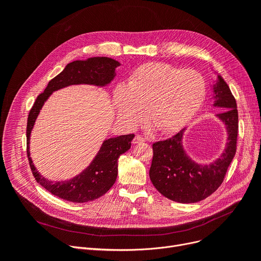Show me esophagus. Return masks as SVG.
Returning <instances> with one entry per match:
<instances>
[{
  "label": "esophagus",
  "instance_id": "esophagus-1",
  "mask_svg": "<svg viewBox=\"0 0 261 261\" xmlns=\"http://www.w3.org/2000/svg\"><path fill=\"white\" fill-rule=\"evenodd\" d=\"M144 142H145V139L141 135H135V138L133 139V144H140Z\"/></svg>",
  "mask_w": 261,
  "mask_h": 261
}]
</instances>
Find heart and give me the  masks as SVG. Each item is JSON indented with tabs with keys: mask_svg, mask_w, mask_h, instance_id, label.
<instances>
[{
	"mask_svg": "<svg viewBox=\"0 0 261 261\" xmlns=\"http://www.w3.org/2000/svg\"><path fill=\"white\" fill-rule=\"evenodd\" d=\"M206 95V82L195 70L168 63H146L114 91L118 117L129 128L146 118L161 134L179 131L193 119Z\"/></svg>",
	"mask_w": 261,
	"mask_h": 261,
	"instance_id": "b5f03b06",
	"label": "heart"
}]
</instances>
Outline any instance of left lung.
I'll return each mask as SVG.
<instances>
[{"instance_id":"8db88e82","label":"left lung","mask_w":261,"mask_h":261,"mask_svg":"<svg viewBox=\"0 0 261 261\" xmlns=\"http://www.w3.org/2000/svg\"><path fill=\"white\" fill-rule=\"evenodd\" d=\"M214 106L223 108V111L217 116L225 123L228 134L224 152L217 161L201 165L191 160L182 145L185 129L152 145L150 180L164 197L172 201L196 203L206 199L222 184L235 156L238 135L236 99L221 76H218L217 84L214 85Z\"/></svg>"}]
</instances>
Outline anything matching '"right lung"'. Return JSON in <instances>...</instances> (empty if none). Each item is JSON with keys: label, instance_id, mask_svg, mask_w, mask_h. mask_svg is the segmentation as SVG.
I'll return each instance as SVG.
<instances>
[{"label": "right lung", "instance_id": "obj_1", "mask_svg": "<svg viewBox=\"0 0 261 261\" xmlns=\"http://www.w3.org/2000/svg\"><path fill=\"white\" fill-rule=\"evenodd\" d=\"M119 65L118 61L108 57H93L85 61L76 60L68 63L60 74L48 82L44 92L38 95L32 107L26 127L27 156L36 181L54 196L75 203H85L103 196L116 181L118 158L130 149L134 134L106 140L90 166L73 179L60 182L48 181L34 166L29 147L31 132L41 108L54 91L67 86L82 84L107 86L115 77V68Z\"/></svg>", "mask_w": 261, "mask_h": 261}]
</instances>
